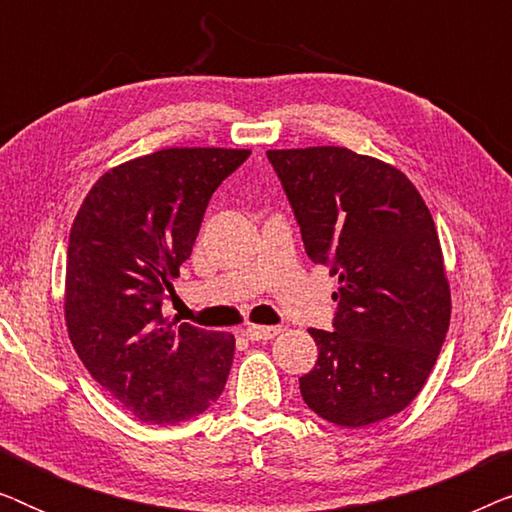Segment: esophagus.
I'll use <instances>...</instances> for the list:
<instances>
[{
  "label": "esophagus",
  "instance_id": "esophagus-1",
  "mask_svg": "<svg viewBox=\"0 0 512 512\" xmlns=\"http://www.w3.org/2000/svg\"><path fill=\"white\" fill-rule=\"evenodd\" d=\"M279 333H282V328H279V326H254V324H249L242 331L244 338L254 340V342H258V340H272Z\"/></svg>",
  "mask_w": 512,
  "mask_h": 512
}]
</instances>
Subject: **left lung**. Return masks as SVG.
<instances>
[{"label":"left lung","mask_w":512,"mask_h":512,"mask_svg":"<svg viewBox=\"0 0 512 512\" xmlns=\"http://www.w3.org/2000/svg\"><path fill=\"white\" fill-rule=\"evenodd\" d=\"M307 256L338 277L333 331L300 377L307 408L338 426L382 422L422 391L450 326L436 223L412 181L342 146L268 151Z\"/></svg>","instance_id":"left-lung-1"}]
</instances>
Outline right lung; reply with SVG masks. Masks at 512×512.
<instances>
[{
    "instance_id": "1",
    "label": "right lung",
    "mask_w": 512,
    "mask_h": 512,
    "mask_svg": "<svg viewBox=\"0 0 512 512\" xmlns=\"http://www.w3.org/2000/svg\"><path fill=\"white\" fill-rule=\"evenodd\" d=\"M251 151L163 149L102 174L67 247L69 340L107 394L146 424L205 412L226 387L235 338L167 319L212 193Z\"/></svg>"
}]
</instances>
